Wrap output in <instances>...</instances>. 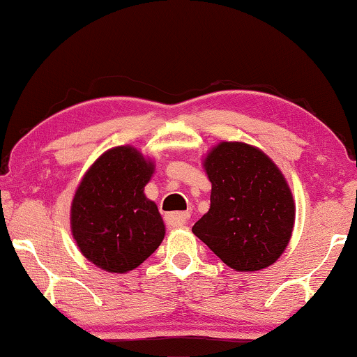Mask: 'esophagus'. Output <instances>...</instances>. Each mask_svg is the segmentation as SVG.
<instances>
[{"mask_svg":"<svg viewBox=\"0 0 357 357\" xmlns=\"http://www.w3.org/2000/svg\"><path fill=\"white\" fill-rule=\"evenodd\" d=\"M190 220L189 213H167L165 215V222L169 227H184Z\"/></svg>","mask_w":357,"mask_h":357,"instance_id":"1","label":"esophagus"}]
</instances>
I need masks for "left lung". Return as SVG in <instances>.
<instances>
[{
    "label": "left lung",
    "instance_id": "1",
    "mask_svg": "<svg viewBox=\"0 0 357 357\" xmlns=\"http://www.w3.org/2000/svg\"><path fill=\"white\" fill-rule=\"evenodd\" d=\"M204 167L212 183L210 208L192 233L238 272L272 265L294 225L293 195L277 165L252 145L222 142Z\"/></svg>",
    "mask_w": 357,
    "mask_h": 357
}]
</instances>
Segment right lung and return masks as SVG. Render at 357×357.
Segmentation results:
<instances>
[{
  "mask_svg": "<svg viewBox=\"0 0 357 357\" xmlns=\"http://www.w3.org/2000/svg\"><path fill=\"white\" fill-rule=\"evenodd\" d=\"M153 163L132 147H114L95 162L74 195L71 228L80 252L97 267L126 273L165 238L157 205L144 194Z\"/></svg>",
  "mask_w": 357,
  "mask_h": 357,
  "instance_id": "1",
  "label": "right lung"
}]
</instances>
